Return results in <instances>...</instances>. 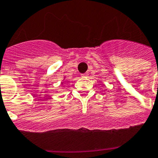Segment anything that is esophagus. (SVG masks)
<instances>
[{
	"instance_id": "obj_1",
	"label": "esophagus",
	"mask_w": 158,
	"mask_h": 158,
	"mask_svg": "<svg viewBox=\"0 0 158 158\" xmlns=\"http://www.w3.org/2000/svg\"><path fill=\"white\" fill-rule=\"evenodd\" d=\"M88 76H89V73H82L81 74L82 77H86Z\"/></svg>"
}]
</instances>
